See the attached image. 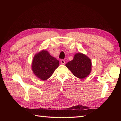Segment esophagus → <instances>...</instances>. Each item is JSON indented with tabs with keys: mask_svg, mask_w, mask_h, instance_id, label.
Segmentation results:
<instances>
[{
	"mask_svg": "<svg viewBox=\"0 0 121 121\" xmlns=\"http://www.w3.org/2000/svg\"><path fill=\"white\" fill-rule=\"evenodd\" d=\"M60 63H61V64L64 65V64H65V60H61Z\"/></svg>",
	"mask_w": 121,
	"mask_h": 121,
	"instance_id": "1",
	"label": "esophagus"
}]
</instances>
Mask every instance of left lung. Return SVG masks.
<instances>
[{"mask_svg": "<svg viewBox=\"0 0 121 121\" xmlns=\"http://www.w3.org/2000/svg\"><path fill=\"white\" fill-rule=\"evenodd\" d=\"M65 66L76 77L84 79L90 74L92 64L88 57L80 52L76 53L73 60L65 64Z\"/></svg>", "mask_w": 121, "mask_h": 121, "instance_id": "left-lung-1", "label": "left lung"}]
</instances>
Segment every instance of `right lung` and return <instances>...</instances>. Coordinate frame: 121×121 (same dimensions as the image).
I'll return each instance as SVG.
<instances>
[{"label":"right lung","instance_id":"1","mask_svg":"<svg viewBox=\"0 0 121 121\" xmlns=\"http://www.w3.org/2000/svg\"><path fill=\"white\" fill-rule=\"evenodd\" d=\"M59 61L43 50L36 54L32 64V69L37 78L43 81L48 79L59 65Z\"/></svg>","mask_w":121,"mask_h":121}]
</instances>
